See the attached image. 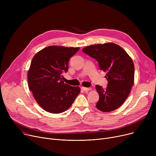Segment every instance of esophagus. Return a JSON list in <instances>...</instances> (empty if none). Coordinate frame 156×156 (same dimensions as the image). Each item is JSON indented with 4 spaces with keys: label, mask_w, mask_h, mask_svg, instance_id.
Instances as JSON below:
<instances>
[{
    "label": "esophagus",
    "mask_w": 156,
    "mask_h": 156,
    "mask_svg": "<svg viewBox=\"0 0 156 156\" xmlns=\"http://www.w3.org/2000/svg\"><path fill=\"white\" fill-rule=\"evenodd\" d=\"M81 89L83 90H84V91H86V92H88V91H90V90H92V88H87V87H81Z\"/></svg>",
    "instance_id": "1"
}]
</instances>
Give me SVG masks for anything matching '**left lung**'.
Masks as SVG:
<instances>
[{"label":"left lung","mask_w":156,"mask_h":156,"mask_svg":"<svg viewBox=\"0 0 156 156\" xmlns=\"http://www.w3.org/2000/svg\"><path fill=\"white\" fill-rule=\"evenodd\" d=\"M82 51L99 64L106 72L108 87L96 85L99 94L97 108L102 112H111L119 108L127 99L134 83L135 68L130 56L123 48L114 43H105L87 46Z\"/></svg>","instance_id":"left-lung-1"}]
</instances>
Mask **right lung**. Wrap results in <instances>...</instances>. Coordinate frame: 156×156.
<instances>
[{
    "label": "right lung",
    "mask_w": 156,
    "mask_h": 156,
    "mask_svg": "<svg viewBox=\"0 0 156 156\" xmlns=\"http://www.w3.org/2000/svg\"><path fill=\"white\" fill-rule=\"evenodd\" d=\"M80 49L52 45L33 57L28 71L30 91L45 111L59 114L69 109L80 92L79 87L64 83L62 73L68 70L69 59Z\"/></svg>",
    "instance_id": "right-lung-1"
}]
</instances>
